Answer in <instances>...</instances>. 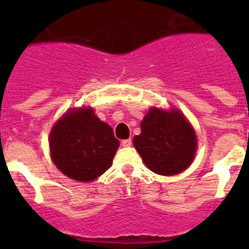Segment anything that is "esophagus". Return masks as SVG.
Listing matches in <instances>:
<instances>
[{
  "instance_id": "obj_1",
  "label": "esophagus",
  "mask_w": 249,
  "mask_h": 249,
  "mask_svg": "<svg viewBox=\"0 0 249 249\" xmlns=\"http://www.w3.org/2000/svg\"><path fill=\"white\" fill-rule=\"evenodd\" d=\"M122 146L123 147H131L132 146V140L128 138V140H123L122 141Z\"/></svg>"
}]
</instances>
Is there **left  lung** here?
Returning <instances> with one entry per match:
<instances>
[{"label": "left lung", "instance_id": "8db88e82", "mask_svg": "<svg viewBox=\"0 0 249 249\" xmlns=\"http://www.w3.org/2000/svg\"><path fill=\"white\" fill-rule=\"evenodd\" d=\"M133 144L152 172L173 176L192 163L197 140L181 112L152 108L141 122V135L135 136Z\"/></svg>", "mask_w": 249, "mask_h": 249}]
</instances>
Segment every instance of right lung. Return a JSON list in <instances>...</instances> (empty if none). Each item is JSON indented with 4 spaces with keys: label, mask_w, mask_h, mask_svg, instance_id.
Wrapping results in <instances>:
<instances>
[{
    "label": "right lung",
    "mask_w": 249,
    "mask_h": 249,
    "mask_svg": "<svg viewBox=\"0 0 249 249\" xmlns=\"http://www.w3.org/2000/svg\"><path fill=\"white\" fill-rule=\"evenodd\" d=\"M120 141L92 108L70 111L53 126L50 149L53 163L67 177L91 182L112 166Z\"/></svg>",
    "instance_id": "add662e5"
}]
</instances>
